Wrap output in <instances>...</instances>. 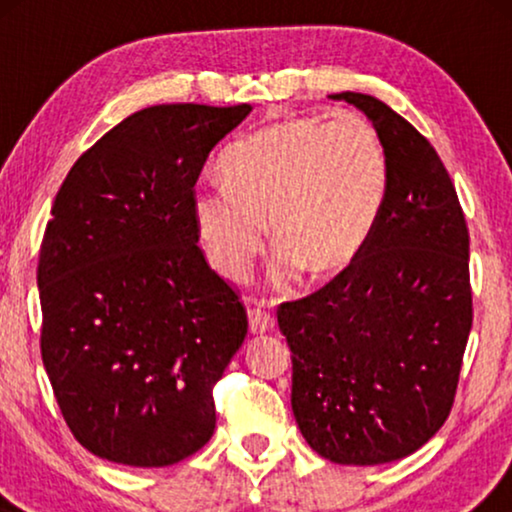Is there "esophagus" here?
<instances>
[{"label": "esophagus", "mask_w": 512, "mask_h": 512, "mask_svg": "<svg viewBox=\"0 0 512 512\" xmlns=\"http://www.w3.org/2000/svg\"><path fill=\"white\" fill-rule=\"evenodd\" d=\"M249 326L254 333H265L275 326V314L270 310H265L263 305H254L249 307Z\"/></svg>", "instance_id": "34e87169"}]
</instances>
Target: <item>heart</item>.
Listing matches in <instances>:
<instances>
[{"label":"heart","instance_id":"heart-1","mask_svg":"<svg viewBox=\"0 0 512 512\" xmlns=\"http://www.w3.org/2000/svg\"><path fill=\"white\" fill-rule=\"evenodd\" d=\"M228 181L193 191V216L214 268L240 279L270 223L275 272L338 279L363 256L389 188L387 153L361 116H289L251 132L223 158Z\"/></svg>","mask_w":512,"mask_h":512}]
</instances>
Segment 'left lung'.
I'll list each match as a JSON object with an SVG mask.
<instances>
[{
  "mask_svg": "<svg viewBox=\"0 0 512 512\" xmlns=\"http://www.w3.org/2000/svg\"><path fill=\"white\" fill-rule=\"evenodd\" d=\"M331 97L373 121L387 200L359 261L279 305L277 321L300 433L335 464L375 466L417 452L450 417L473 326L468 226L422 132L377 97Z\"/></svg>",
  "mask_w": 512,
  "mask_h": 512,
  "instance_id": "8db88e82",
  "label": "left lung"
}]
</instances>
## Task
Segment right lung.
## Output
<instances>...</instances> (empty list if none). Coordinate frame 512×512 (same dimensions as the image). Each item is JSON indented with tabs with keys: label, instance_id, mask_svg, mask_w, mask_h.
I'll list each match as a JSON object with an SVG mask.
<instances>
[{
	"label": "right lung",
	"instance_id": "1",
	"mask_svg": "<svg viewBox=\"0 0 512 512\" xmlns=\"http://www.w3.org/2000/svg\"><path fill=\"white\" fill-rule=\"evenodd\" d=\"M249 111H137L55 195L37 268L41 359L69 431L97 457L170 466L212 438V389L247 335V307L198 247L193 191Z\"/></svg>",
	"mask_w": 512,
	"mask_h": 512
}]
</instances>
